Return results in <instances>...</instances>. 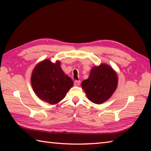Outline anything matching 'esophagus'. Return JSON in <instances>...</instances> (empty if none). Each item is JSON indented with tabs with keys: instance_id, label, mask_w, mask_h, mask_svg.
Wrapping results in <instances>:
<instances>
[{
	"instance_id": "1",
	"label": "esophagus",
	"mask_w": 151,
	"mask_h": 151,
	"mask_svg": "<svg viewBox=\"0 0 151 151\" xmlns=\"http://www.w3.org/2000/svg\"><path fill=\"white\" fill-rule=\"evenodd\" d=\"M81 84V81H75L74 82V85L76 86H78Z\"/></svg>"
}]
</instances>
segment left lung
Instances as JSON below:
<instances>
[{"mask_svg": "<svg viewBox=\"0 0 151 151\" xmlns=\"http://www.w3.org/2000/svg\"><path fill=\"white\" fill-rule=\"evenodd\" d=\"M118 76L107 64L93 67L88 79L82 82V89L90 101L101 104L107 101L116 90Z\"/></svg>", "mask_w": 151, "mask_h": 151, "instance_id": "left-lung-1", "label": "left lung"}]
</instances>
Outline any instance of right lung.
Masks as SVG:
<instances>
[{
    "label": "right lung",
    "instance_id": "1",
    "mask_svg": "<svg viewBox=\"0 0 151 151\" xmlns=\"http://www.w3.org/2000/svg\"><path fill=\"white\" fill-rule=\"evenodd\" d=\"M60 61L55 63L45 60L38 63L32 70L31 85L35 93L43 101L54 105L65 97L73 86V82L60 67Z\"/></svg>",
    "mask_w": 151,
    "mask_h": 151
}]
</instances>
